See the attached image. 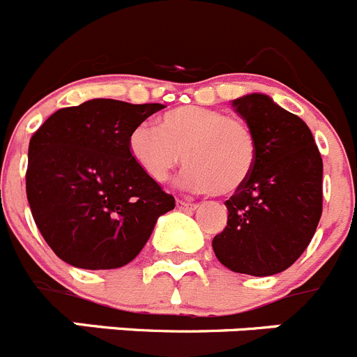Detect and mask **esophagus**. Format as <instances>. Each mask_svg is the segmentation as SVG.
<instances>
[{"instance_id":"esophagus-1","label":"esophagus","mask_w":357,"mask_h":357,"mask_svg":"<svg viewBox=\"0 0 357 357\" xmlns=\"http://www.w3.org/2000/svg\"><path fill=\"white\" fill-rule=\"evenodd\" d=\"M196 203L188 202V199H176V208L178 210H195L196 208Z\"/></svg>"}]
</instances>
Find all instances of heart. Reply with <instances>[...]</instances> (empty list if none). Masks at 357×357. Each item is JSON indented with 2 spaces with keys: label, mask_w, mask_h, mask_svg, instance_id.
<instances>
[{
  "label": "heart",
  "mask_w": 357,
  "mask_h": 357,
  "mask_svg": "<svg viewBox=\"0 0 357 357\" xmlns=\"http://www.w3.org/2000/svg\"><path fill=\"white\" fill-rule=\"evenodd\" d=\"M130 154L145 176L166 182L184 159L181 184L198 192L231 195L252 173L257 144L243 121L203 107H181L130 135Z\"/></svg>",
  "instance_id": "1"
}]
</instances>
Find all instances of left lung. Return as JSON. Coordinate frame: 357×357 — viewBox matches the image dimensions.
<instances>
[{"mask_svg": "<svg viewBox=\"0 0 357 357\" xmlns=\"http://www.w3.org/2000/svg\"><path fill=\"white\" fill-rule=\"evenodd\" d=\"M231 107L256 137L257 159L226 202L227 226L212 247L231 271L268 277L287 270L317 229L322 159L308 126L266 94H245Z\"/></svg>", "mask_w": 357, "mask_h": 357, "instance_id": "left-lung-1", "label": "left lung"}]
</instances>
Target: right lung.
<instances>
[{"mask_svg":"<svg viewBox=\"0 0 357 357\" xmlns=\"http://www.w3.org/2000/svg\"><path fill=\"white\" fill-rule=\"evenodd\" d=\"M161 103L84 101L61 108L33 135L26 192L33 219L57 257L84 270L133 261L175 199L142 173L130 135Z\"/></svg>","mask_w":357,"mask_h":357,"instance_id":"add662e5","label":"right lung"}]
</instances>
